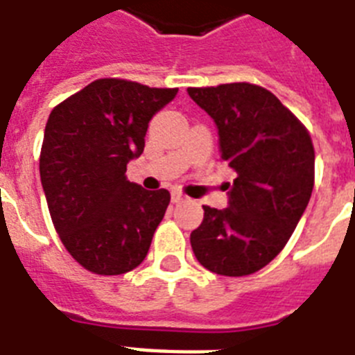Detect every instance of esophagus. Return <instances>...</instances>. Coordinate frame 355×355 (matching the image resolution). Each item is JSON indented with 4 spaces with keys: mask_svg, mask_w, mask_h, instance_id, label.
<instances>
[{
    "mask_svg": "<svg viewBox=\"0 0 355 355\" xmlns=\"http://www.w3.org/2000/svg\"><path fill=\"white\" fill-rule=\"evenodd\" d=\"M171 200L175 204H177V202H182V200H186V197H184V195L180 191H173L171 193Z\"/></svg>",
    "mask_w": 355,
    "mask_h": 355,
    "instance_id": "34e87169",
    "label": "esophagus"
}]
</instances>
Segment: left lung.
Returning a JSON list of instances; mask_svg holds the SVG:
<instances>
[{
	"label": "left lung",
	"mask_w": 355,
	"mask_h": 355,
	"mask_svg": "<svg viewBox=\"0 0 355 355\" xmlns=\"http://www.w3.org/2000/svg\"><path fill=\"white\" fill-rule=\"evenodd\" d=\"M211 116L218 151L237 173L227 207H204L191 248L206 270L250 275L277 257L306 209L313 189L312 138L275 94L252 83L189 87Z\"/></svg>",
	"instance_id": "obj_1"
}]
</instances>
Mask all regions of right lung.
<instances>
[{"label":"right lung","instance_id":"add662e5","mask_svg":"<svg viewBox=\"0 0 355 355\" xmlns=\"http://www.w3.org/2000/svg\"><path fill=\"white\" fill-rule=\"evenodd\" d=\"M178 89L103 78L53 109L45 125L40 177L54 227L89 272L120 275L146 259L168 209L169 191L128 180L144 153L151 118Z\"/></svg>","mask_w":355,"mask_h":355}]
</instances>
